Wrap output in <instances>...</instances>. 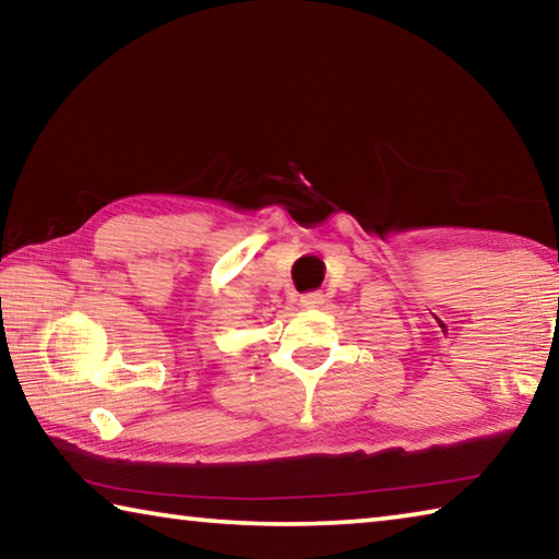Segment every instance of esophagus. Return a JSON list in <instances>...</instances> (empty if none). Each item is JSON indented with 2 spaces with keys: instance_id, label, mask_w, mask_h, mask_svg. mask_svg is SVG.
I'll list each match as a JSON object with an SVG mask.
<instances>
[{
  "instance_id": "1",
  "label": "esophagus",
  "mask_w": 559,
  "mask_h": 559,
  "mask_svg": "<svg viewBox=\"0 0 559 559\" xmlns=\"http://www.w3.org/2000/svg\"><path fill=\"white\" fill-rule=\"evenodd\" d=\"M323 293H318V290H313V293H306V296H300V306L302 308H320L323 306Z\"/></svg>"
}]
</instances>
